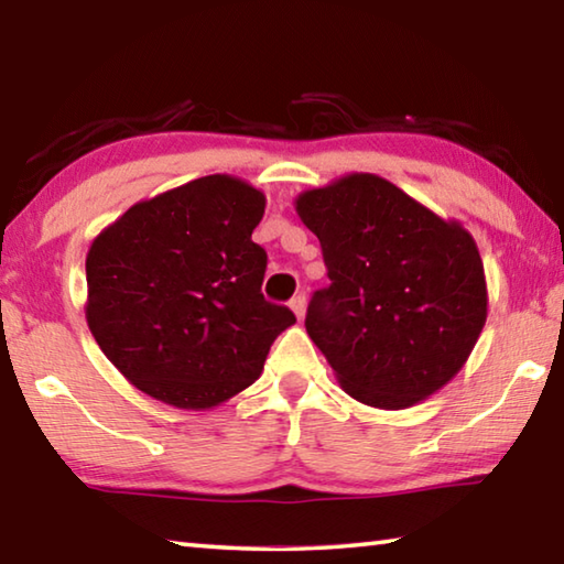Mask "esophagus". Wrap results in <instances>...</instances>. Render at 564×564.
<instances>
[{
    "mask_svg": "<svg viewBox=\"0 0 564 564\" xmlns=\"http://www.w3.org/2000/svg\"><path fill=\"white\" fill-rule=\"evenodd\" d=\"M291 311L295 313V318L303 321V316H305V295H295V299L291 301Z\"/></svg>",
    "mask_w": 564,
    "mask_h": 564,
    "instance_id": "34e87169",
    "label": "esophagus"
}]
</instances>
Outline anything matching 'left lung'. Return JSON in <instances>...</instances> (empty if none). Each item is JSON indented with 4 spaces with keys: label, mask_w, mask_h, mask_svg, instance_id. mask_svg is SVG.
<instances>
[{
    "label": "left lung",
    "mask_w": 564,
    "mask_h": 564,
    "mask_svg": "<svg viewBox=\"0 0 564 564\" xmlns=\"http://www.w3.org/2000/svg\"><path fill=\"white\" fill-rule=\"evenodd\" d=\"M318 236L330 285L305 330L350 398L403 410L470 358L488 318L475 238L376 174H348L295 198Z\"/></svg>",
    "instance_id": "obj_1"
}]
</instances>
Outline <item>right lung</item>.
<instances>
[{
    "instance_id": "1",
    "label": "right lung",
    "mask_w": 564,
    "mask_h": 564,
    "mask_svg": "<svg viewBox=\"0 0 564 564\" xmlns=\"http://www.w3.org/2000/svg\"><path fill=\"white\" fill-rule=\"evenodd\" d=\"M263 191L214 174L133 204L87 253V323L119 373L181 410H208L261 376L293 326L263 299L265 251L251 241Z\"/></svg>"
}]
</instances>
